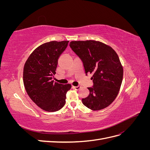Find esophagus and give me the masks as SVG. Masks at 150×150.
I'll return each instance as SVG.
<instances>
[{"instance_id": "obj_1", "label": "esophagus", "mask_w": 150, "mask_h": 150, "mask_svg": "<svg viewBox=\"0 0 150 150\" xmlns=\"http://www.w3.org/2000/svg\"><path fill=\"white\" fill-rule=\"evenodd\" d=\"M73 88H74V89H76V90H79V89H80V88H81V86H73Z\"/></svg>"}]
</instances>
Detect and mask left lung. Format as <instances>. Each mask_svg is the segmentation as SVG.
<instances>
[{
    "label": "left lung",
    "instance_id": "left-lung-1",
    "mask_svg": "<svg viewBox=\"0 0 150 150\" xmlns=\"http://www.w3.org/2000/svg\"><path fill=\"white\" fill-rule=\"evenodd\" d=\"M69 46L83 62L86 74H92L93 87L82 99L84 106L98 111L110 106L119 93L123 67L111 46L94 40L71 41Z\"/></svg>",
    "mask_w": 150,
    "mask_h": 150
}]
</instances>
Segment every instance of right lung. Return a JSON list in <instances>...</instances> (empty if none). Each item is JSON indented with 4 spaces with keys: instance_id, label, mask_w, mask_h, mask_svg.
<instances>
[{
    "instance_id": "right-lung-1",
    "label": "right lung",
    "mask_w": 150,
    "mask_h": 150,
    "mask_svg": "<svg viewBox=\"0 0 150 150\" xmlns=\"http://www.w3.org/2000/svg\"><path fill=\"white\" fill-rule=\"evenodd\" d=\"M69 40L44 43L32 52L23 71V82L33 101L48 111H57L64 106L66 93L71 84L54 82L58 59L67 47Z\"/></svg>"
}]
</instances>
